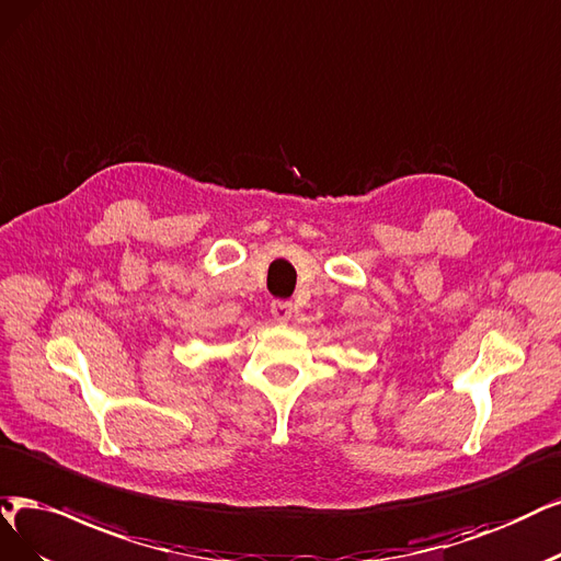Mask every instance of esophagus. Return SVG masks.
<instances>
[{
	"label": "esophagus",
	"instance_id": "esophagus-1",
	"mask_svg": "<svg viewBox=\"0 0 561 561\" xmlns=\"http://www.w3.org/2000/svg\"><path fill=\"white\" fill-rule=\"evenodd\" d=\"M270 312H273V319H275V321L286 323L288 319H291V302L275 300L273 305H270Z\"/></svg>",
	"mask_w": 561,
	"mask_h": 561
}]
</instances>
